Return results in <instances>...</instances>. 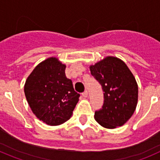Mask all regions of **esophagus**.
<instances>
[{
    "label": "esophagus",
    "mask_w": 160,
    "mask_h": 160,
    "mask_svg": "<svg viewBox=\"0 0 160 160\" xmlns=\"http://www.w3.org/2000/svg\"><path fill=\"white\" fill-rule=\"evenodd\" d=\"M82 97L87 98V96H88V92H87V90H85L84 92L82 93Z\"/></svg>",
    "instance_id": "obj_1"
}]
</instances>
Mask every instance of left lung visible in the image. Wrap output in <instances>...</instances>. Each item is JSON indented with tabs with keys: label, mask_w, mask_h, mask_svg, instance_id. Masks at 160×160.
<instances>
[{
	"label": "left lung",
	"mask_w": 160,
	"mask_h": 160,
	"mask_svg": "<svg viewBox=\"0 0 160 160\" xmlns=\"http://www.w3.org/2000/svg\"><path fill=\"white\" fill-rule=\"evenodd\" d=\"M90 70L104 91V102L95 111L94 118L103 128L121 127L136 108L138 86L135 77L122 61L114 57L106 58Z\"/></svg>",
	"instance_id": "1"
}]
</instances>
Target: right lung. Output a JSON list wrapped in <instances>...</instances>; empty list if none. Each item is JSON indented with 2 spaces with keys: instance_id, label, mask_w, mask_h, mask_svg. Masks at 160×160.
Wrapping results in <instances>:
<instances>
[{
  "instance_id": "add662e5",
  "label": "right lung",
  "mask_w": 160,
  "mask_h": 160,
  "mask_svg": "<svg viewBox=\"0 0 160 160\" xmlns=\"http://www.w3.org/2000/svg\"><path fill=\"white\" fill-rule=\"evenodd\" d=\"M65 70L66 66L56 58H49L35 67L24 87L32 113L49 126L70 119L80 96Z\"/></svg>"
}]
</instances>
